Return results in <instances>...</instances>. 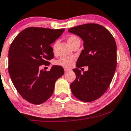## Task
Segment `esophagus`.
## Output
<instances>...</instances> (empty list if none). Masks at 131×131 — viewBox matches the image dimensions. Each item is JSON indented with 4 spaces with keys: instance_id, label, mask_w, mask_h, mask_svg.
Listing matches in <instances>:
<instances>
[{
    "instance_id": "esophagus-1",
    "label": "esophagus",
    "mask_w": 131,
    "mask_h": 131,
    "mask_svg": "<svg viewBox=\"0 0 131 131\" xmlns=\"http://www.w3.org/2000/svg\"><path fill=\"white\" fill-rule=\"evenodd\" d=\"M69 71H70V70H69V69H66V68L64 69V71H65V72H66V73L68 72Z\"/></svg>"
}]
</instances>
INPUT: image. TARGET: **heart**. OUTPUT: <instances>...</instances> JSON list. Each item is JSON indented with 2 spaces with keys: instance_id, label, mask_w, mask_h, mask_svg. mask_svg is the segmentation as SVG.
Wrapping results in <instances>:
<instances>
[{
  "instance_id": "1",
  "label": "heart",
  "mask_w": 131,
  "mask_h": 131,
  "mask_svg": "<svg viewBox=\"0 0 131 131\" xmlns=\"http://www.w3.org/2000/svg\"><path fill=\"white\" fill-rule=\"evenodd\" d=\"M67 40L68 43L73 47L74 45H75L77 43H81V40L77 36H74V35H71V36H68L67 38ZM57 41H56L53 44L52 46V50L54 52H55L56 50V48H57ZM74 58L72 56L71 57H60L59 60H57L56 62V64L57 65L62 66V67H66V68H69L72 66L73 63H74Z\"/></svg>"
}]
</instances>
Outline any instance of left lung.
Instances as JSON below:
<instances>
[{"label": "left lung", "instance_id": "1", "mask_svg": "<svg viewBox=\"0 0 131 131\" xmlns=\"http://www.w3.org/2000/svg\"><path fill=\"white\" fill-rule=\"evenodd\" d=\"M68 31L79 36L84 49L73 69L76 78L71 84L73 95L84 102L99 99L109 88L117 66V46L112 35L97 24H86L72 27ZM88 66L81 74L79 68Z\"/></svg>", "mask_w": 131, "mask_h": 131}]
</instances>
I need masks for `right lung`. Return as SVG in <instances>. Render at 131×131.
<instances>
[{
    "label": "right lung",
    "mask_w": 131,
    "mask_h": 131,
    "mask_svg": "<svg viewBox=\"0 0 131 131\" xmlns=\"http://www.w3.org/2000/svg\"><path fill=\"white\" fill-rule=\"evenodd\" d=\"M65 29L28 27L14 39L9 50V73L17 92L25 100L40 104L50 97L56 81L64 74V69L53 66L49 71L39 70L54 58V42Z\"/></svg>",
    "instance_id": "add662e5"
}]
</instances>
